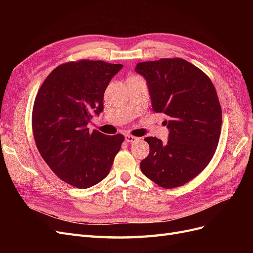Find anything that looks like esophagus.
Masks as SVG:
<instances>
[{"label": "esophagus", "mask_w": 253, "mask_h": 253, "mask_svg": "<svg viewBox=\"0 0 253 253\" xmlns=\"http://www.w3.org/2000/svg\"><path fill=\"white\" fill-rule=\"evenodd\" d=\"M125 139H126V141L127 143H134V142H136L137 140H138V138H137V137L131 136V135H126L125 136Z\"/></svg>", "instance_id": "esophagus-1"}]
</instances>
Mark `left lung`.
I'll use <instances>...</instances> for the list:
<instances>
[{
    "label": "left lung",
    "instance_id": "1",
    "mask_svg": "<svg viewBox=\"0 0 253 253\" xmlns=\"http://www.w3.org/2000/svg\"><path fill=\"white\" fill-rule=\"evenodd\" d=\"M135 72L147 81L152 109L169 120L168 142L145 137L150 154L141 172L158 186L185 185L208 166L217 148L221 109L215 87L200 68L173 58L138 63Z\"/></svg>",
    "mask_w": 253,
    "mask_h": 253
}]
</instances>
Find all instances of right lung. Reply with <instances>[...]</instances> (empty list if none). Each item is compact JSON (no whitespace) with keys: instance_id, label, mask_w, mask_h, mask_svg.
I'll return each instance as SVG.
<instances>
[{"instance_id":"obj_1","label":"right lung","mask_w":253,"mask_h":253,"mask_svg":"<svg viewBox=\"0 0 253 253\" xmlns=\"http://www.w3.org/2000/svg\"><path fill=\"white\" fill-rule=\"evenodd\" d=\"M122 64L80 60L56 67L44 80L33 110L34 138L45 163L60 179L79 189L109 175L125 136L89 131L93 115Z\"/></svg>"}]
</instances>
